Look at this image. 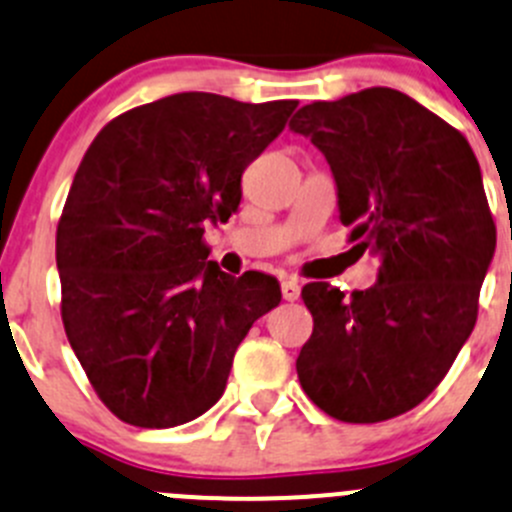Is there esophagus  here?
Segmentation results:
<instances>
[{
    "instance_id": "34e87169",
    "label": "esophagus",
    "mask_w": 512,
    "mask_h": 512,
    "mask_svg": "<svg viewBox=\"0 0 512 512\" xmlns=\"http://www.w3.org/2000/svg\"><path fill=\"white\" fill-rule=\"evenodd\" d=\"M282 297H285L287 302H295L297 297H300V282H297V280L282 282Z\"/></svg>"
}]
</instances>
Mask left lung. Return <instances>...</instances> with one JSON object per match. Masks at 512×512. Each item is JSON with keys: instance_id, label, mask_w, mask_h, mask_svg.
Here are the masks:
<instances>
[{"instance_id": "8db88e82", "label": "left lung", "mask_w": 512, "mask_h": 512, "mask_svg": "<svg viewBox=\"0 0 512 512\" xmlns=\"http://www.w3.org/2000/svg\"><path fill=\"white\" fill-rule=\"evenodd\" d=\"M290 130L325 155L340 222L380 260L350 297L302 287L315 327L297 377L342 423L390 420L438 388L475 327L495 255L480 165L455 127L390 87L305 104Z\"/></svg>"}]
</instances>
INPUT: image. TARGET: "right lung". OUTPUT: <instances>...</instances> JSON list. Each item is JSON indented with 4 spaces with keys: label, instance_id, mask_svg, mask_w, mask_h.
Segmentation results:
<instances>
[{
    "label": "right lung",
    "instance_id": "add662e5",
    "mask_svg": "<svg viewBox=\"0 0 512 512\" xmlns=\"http://www.w3.org/2000/svg\"><path fill=\"white\" fill-rule=\"evenodd\" d=\"M295 107L180 92L119 114L89 145L57 227L62 322L124 423L207 413L252 322L280 305L275 277L227 275L202 235L237 212L242 172Z\"/></svg>",
    "mask_w": 512,
    "mask_h": 512
}]
</instances>
